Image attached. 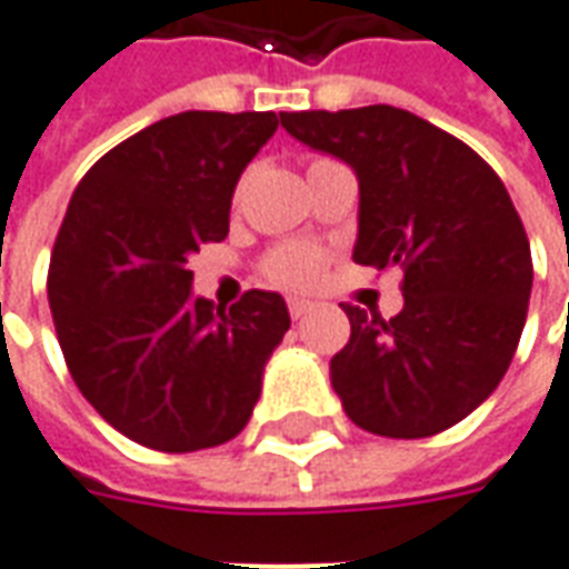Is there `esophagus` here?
Listing matches in <instances>:
<instances>
[{
    "label": "esophagus",
    "mask_w": 569,
    "mask_h": 569,
    "mask_svg": "<svg viewBox=\"0 0 569 569\" xmlns=\"http://www.w3.org/2000/svg\"><path fill=\"white\" fill-rule=\"evenodd\" d=\"M288 309H291L293 319H303V316L312 312V303H309V300H300V297H291V300H288Z\"/></svg>",
    "instance_id": "34e87169"
}]
</instances>
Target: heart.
<instances>
[{
    "instance_id": "heart-1",
    "label": "heart",
    "mask_w": 569,
    "mask_h": 569,
    "mask_svg": "<svg viewBox=\"0 0 569 569\" xmlns=\"http://www.w3.org/2000/svg\"><path fill=\"white\" fill-rule=\"evenodd\" d=\"M316 163H325V160H316ZM322 266V250H316V247L309 244H281L266 257L262 272H266L269 281H276L281 288H309V284L319 281Z\"/></svg>"
}]
</instances>
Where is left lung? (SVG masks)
<instances>
[{
    "instance_id": "1",
    "label": "left lung",
    "mask_w": 569,
    "mask_h": 569,
    "mask_svg": "<svg viewBox=\"0 0 569 569\" xmlns=\"http://www.w3.org/2000/svg\"><path fill=\"white\" fill-rule=\"evenodd\" d=\"M281 127L352 167V260L402 269L393 319L343 307L350 343L331 387L352 425L418 440L468 418L499 387L527 322L530 241L487 160L390 104L281 113Z\"/></svg>"
}]
</instances>
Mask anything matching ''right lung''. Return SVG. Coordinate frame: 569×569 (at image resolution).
<instances>
[{
  "label": "right lung",
  "mask_w": 569,
  "mask_h": 569,
  "mask_svg": "<svg viewBox=\"0 0 569 569\" xmlns=\"http://www.w3.org/2000/svg\"><path fill=\"white\" fill-rule=\"evenodd\" d=\"M272 111H182L111 148L73 191L49 262V307L73 381L129 440L198 452L238 437L284 297L247 291L229 312L191 293L188 257L229 234L247 163Z\"/></svg>",
  "instance_id": "add662e5"
}]
</instances>
